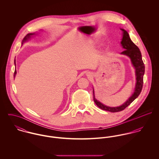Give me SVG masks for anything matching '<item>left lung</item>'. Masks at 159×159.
I'll list each match as a JSON object with an SVG mask.
<instances>
[{
	"instance_id": "left-lung-1",
	"label": "left lung",
	"mask_w": 159,
	"mask_h": 159,
	"mask_svg": "<svg viewBox=\"0 0 159 159\" xmlns=\"http://www.w3.org/2000/svg\"><path fill=\"white\" fill-rule=\"evenodd\" d=\"M122 31V39L120 42V44L122 48L124 49L120 54L123 55H126L129 57L131 61V62L135 70V76H136V85L135 88V91L133 94L127 99V100L124 102L122 105L119 107H110L106 106L102 103L100 101L97 100L95 98L94 91L93 89V101L95 104L100 109L110 112L115 113L124 110L126 107H127L134 100L138 97L141 93L143 84V76L144 74V64L142 60L141 53L138 48V46L135 45V43L131 40L129 33L124 30V29H120Z\"/></svg>"
}]
</instances>
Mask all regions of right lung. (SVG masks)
<instances>
[{
	"mask_svg": "<svg viewBox=\"0 0 159 159\" xmlns=\"http://www.w3.org/2000/svg\"><path fill=\"white\" fill-rule=\"evenodd\" d=\"M37 35L36 33H29V34H27L26 36H25V37H24V39H23V42H22V45H23V43L27 42V41L28 40H29L31 37H32L34 35ZM14 62H15V66H16V60H15V59ZM16 74V70H15V73H14V77H15Z\"/></svg>",
	"mask_w": 159,
	"mask_h": 159,
	"instance_id": "right-lung-1",
	"label": "right lung"
}]
</instances>
